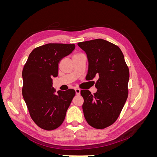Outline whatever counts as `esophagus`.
<instances>
[{
	"label": "esophagus",
	"instance_id": "esophagus-1",
	"mask_svg": "<svg viewBox=\"0 0 157 157\" xmlns=\"http://www.w3.org/2000/svg\"><path fill=\"white\" fill-rule=\"evenodd\" d=\"M75 92H76V94L79 95L80 93V90L79 88H75Z\"/></svg>",
	"mask_w": 157,
	"mask_h": 157
}]
</instances>
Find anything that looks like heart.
Listing matches in <instances>:
<instances>
[{"label": "heart", "instance_id": "1", "mask_svg": "<svg viewBox=\"0 0 157 157\" xmlns=\"http://www.w3.org/2000/svg\"><path fill=\"white\" fill-rule=\"evenodd\" d=\"M78 54H75V55H74V56H77V55H78Z\"/></svg>", "mask_w": 157, "mask_h": 157}]
</instances>
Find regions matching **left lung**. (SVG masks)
Returning a JSON list of instances; mask_svg holds the SVG:
<instances>
[{
    "label": "left lung",
    "instance_id": "8db88e82",
    "mask_svg": "<svg viewBox=\"0 0 157 157\" xmlns=\"http://www.w3.org/2000/svg\"><path fill=\"white\" fill-rule=\"evenodd\" d=\"M78 45L87 55V78L99 77L95 84L96 93L80 91L84 115L89 125L103 129L117 120L126 103L129 69L119 47L110 42L98 39L78 42Z\"/></svg>",
    "mask_w": 157,
    "mask_h": 157
}]
</instances>
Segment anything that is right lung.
I'll return each mask as SVG.
<instances>
[{
  "mask_svg": "<svg viewBox=\"0 0 157 157\" xmlns=\"http://www.w3.org/2000/svg\"><path fill=\"white\" fill-rule=\"evenodd\" d=\"M75 44L49 43L37 47L29 56L22 71V95L32 120L42 129L52 130L62 124L75 96L52 87V78L58 74L60 60L68 56Z\"/></svg>",
  "mask_w": 157,
  "mask_h": 157,
  "instance_id": "1",
  "label": "right lung"
}]
</instances>
